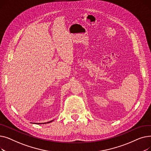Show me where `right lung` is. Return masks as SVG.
Here are the masks:
<instances>
[{
    "label": "right lung",
    "instance_id": "right-lung-1",
    "mask_svg": "<svg viewBox=\"0 0 151 151\" xmlns=\"http://www.w3.org/2000/svg\"><path fill=\"white\" fill-rule=\"evenodd\" d=\"M52 122V121H50V122H47V123H49V122Z\"/></svg>",
    "mask_w": 151,
    "mask_h": 151
}]
</instances>
